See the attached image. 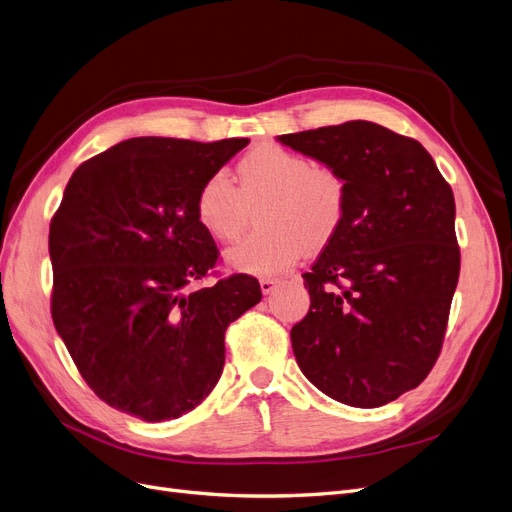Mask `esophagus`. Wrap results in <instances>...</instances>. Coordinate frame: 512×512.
Returning a JSON list of instances; mask_svg holds the SVG:
<instances>
[{"mask_svg": "<svg viewBox=\"0 0 512 512\" xmlns=\"http://www.w3.org/2000/svg\"><path fill=\"white\" fill-rule=\"evenodd\" d=\"M259 287H261V293H263V295H270V293L276 291L278 280H276V278H261V280H259Z\"/></svg>", "mask_w": 512, "mask_h": 512, "instance_id": "esophagus-1", "label": "esophagus"}]
</instances>
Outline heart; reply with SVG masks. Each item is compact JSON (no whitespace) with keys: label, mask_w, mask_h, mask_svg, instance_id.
I'll return each mask as SVG.
<instances>
[{"label":"heart","mask_w":512,"mask_h":512,"mask_svg":"<svg viewBox=\"0 0 512 512\" xmlns=\"http://www.w3.org/2000/svg\"><path fill=\"white\" fill-rule=\"evenodd\" d=\"M257 208L261 225L227 253L234 268L272 276L323 249L342 230L348 208L344 175L329 164L276 143H261L236 164V187L223 173L206 177L196 194V219L217 242H234Z\"/></svg>","instance_id":"heart-1"}]
</instances>
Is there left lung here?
<instances>
[{
    "mask_svg": "<svg viewBox=\"0 0 512 512\" xmlns=\"http://www.w3.org/2000/svg\"><path fill=\"white\" fill-rule=\"evenodd\" d=\"M337 168L346 219L304 285L291 329L299 369L331 399L380 407L418 388L441 354L460 276L456 202L415 139L365 120L280 135Z\"/></svg>",
    "mask_w": 512,
    "mask_h": 512,
    "instance_id": "1",
    "label": "left lung"
}]
</instances>
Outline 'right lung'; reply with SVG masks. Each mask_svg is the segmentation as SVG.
<instances>
[{
    "label": "right lung",
    "mask_w": 512,
    "mask_h": 512,
    "mask_svg": "<svg viewBox=\"0 0 512 512\" xmlns=\"http://www.w3.org/2000/svg\"><path fill=\"white\" fill-rule=\"evenodd\" d=\"M249 139L137 137L86 160L50 221L52 320L109 407L175 420L219 382L225 329L261 301L257 278L192 289L219 251L196 219L206 177Z\"/></svg>",
    "instance_id": "1"
}]
</instances>
